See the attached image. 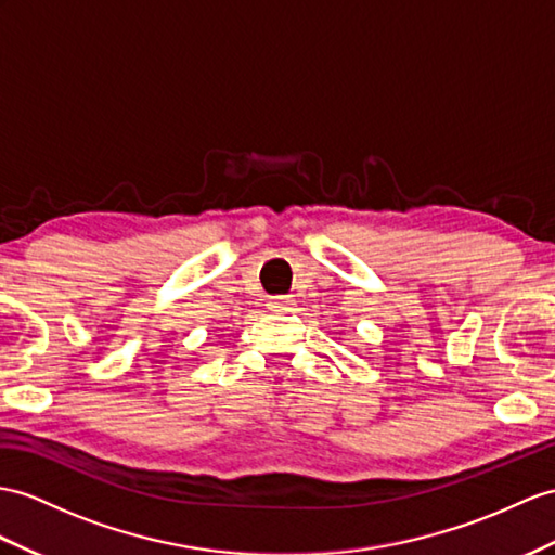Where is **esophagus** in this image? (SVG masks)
Wrapping results in <instances>:
<instances>
[{
  "label": "esophagus",
  "instance_id": "esophagus-1",
  "mask_svg": "<svg viewBox=\"0 0 555 555\" xmlns=\"http://www.w3.org/2000/svg\"><path fill=\"white\" fill-rule=\"evenodd\" d=\"M268 308L275 310V313H287V310L294 308V299L287 294H280V296H273V299L268 301Z\"/></svg>",
  "mask_w": 555,
  "mask_h": 555
}]
</instances>
